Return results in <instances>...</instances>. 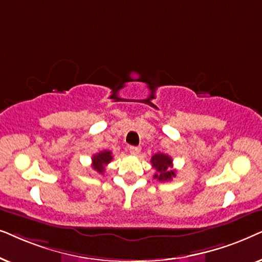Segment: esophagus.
I'll return each instance as SVG.
<instances>
[{"label":"esophagus","instance_id":"esophagus-1","mask_svg":"<svg viewBox=\"0 0 262 262\" xmlns=\"http://www.w3.org/2000/svg\"><path fill=\"white\" fill-rule=\"evenodd\" d=\"M129 152L133 156H138L139 153L141 152V148L139 147V146H130V147H129Z\"/></svg>","mask_w":262,"mask_h":262}]
</instances>
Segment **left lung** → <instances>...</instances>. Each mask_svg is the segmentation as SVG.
I'll return each mask as SVG.
<instances>
[{
	"label": "left lung",
	"mask_w": 262,
	"mask_h": 262,
	"mask_svg": "<svg viewBox=\"0 0 262 262\" xmlns=\"http://www.w3.org/2000/svg\"><path fill=\"white\" fill-rule=\"evenodd\" d=\"M152 166L155 167L157 173L155 179L162 182L172 180V177L176 176L175 170H172V159L171 157L164 155V153H156L151 159Z\"/></svg>",
	"instance_id": "obj_1"
}]
</instances>
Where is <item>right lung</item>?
I'll use <instances>...</instances> for the list:
<instances>
[{
  "instance_id": "right-lung-1",
  "label": "right lung",
  "mask_w": 262,
  "mask_h": 262,
  "mask_svg": "<svg viewBox=\"0 0 262 262\" xmlns=\"http://www.w3.org/2000/svg\"><path fill=\"white\" fill-rule=\"evenodd\" d=\"M113 160V153L110 151H102L92 157V167L98 173H104L105 166Z\"/></svg>"
}]
</instances>
